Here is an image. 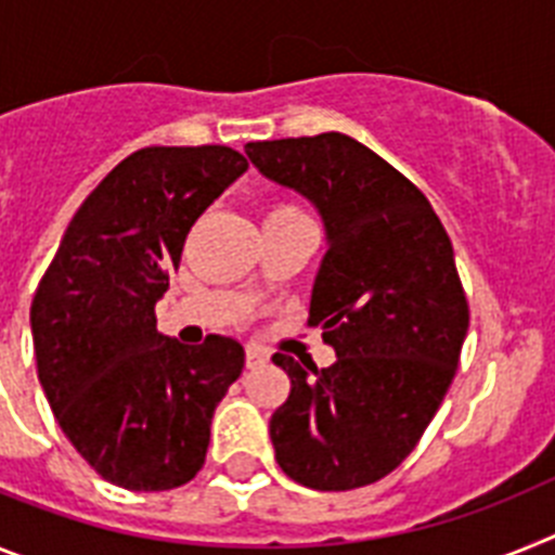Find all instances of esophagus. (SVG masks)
<instances>
[{
	"instance_id": "obj_1",
	"label": "esophagus",
	"mask_w": 555,
	"mask_h": 555,
	"mask_svg": "<svg viewBox=\"0 0 555 555\" xmlns=\"http://www.w3.org/2000/svg\"><path fill=\"white\" fill-rule=\"evenodd\" d=\"M268 358H271V354H268V349H262L259 344L245 346V365H248V369H257V365L268 363Z\"/></svg>"
}]
</instances>
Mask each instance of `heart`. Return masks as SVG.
<instances>
[{"label": "heart", "instance_id": "obj_1", "mask_svg": "<svg viewBox=\"0 0 555 555\" xmlns=\"http://www.w3.org/2000/svg\"><path fill=\"white\" fill-rule=\"evenodd\" d=\"M282 211H301V209H298L296 204H284L282 201V204H273V209L268 211V215H282Z\"/></svg>", "mask_w": 555, "mask_h": 555}]
</instances>
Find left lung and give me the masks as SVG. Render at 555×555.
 <instances>
[{"instance_id": "8db88e82", "label": "left lung", "mask_w": 555, "mask_h": 555, "mask_svg": "<svg viewBox=\"0 0 555 555\" xmlns=\"http://www.w3.org/2000/svg\"><path fill=\"white\" fill-rule=\"evenodd\" d=\"M262 176L301 192L326 225L310 324L330 369L276 351L291 397L271 416L287 478L307 489L377 483L411 455L461 360L469 301L447 229L413 181L346 133L248 142Z\"/></svg>"}]
</instances>
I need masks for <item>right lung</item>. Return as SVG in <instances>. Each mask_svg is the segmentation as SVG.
Returning a JSON list of instances; mask_svg holds the SVG:
<instances>
[{"label":"right lung","instance_id":"obj_1","mask_svg":"<svg viewBox=\"0 0 555 555\" xmlns=\"http://www.w3.org/2000/svg\"><path fill=\"white\" fill-rule=\"evenodd\" d=\"M245 170L225 144L131 153L80 204L38 282V379L64 436L108 483L167 491L204 466L245 349L223 335L195 349L158 335L156 301L195 220Z\"/></svg>","mask_w":555,"mask_h":555}]
</instances>
